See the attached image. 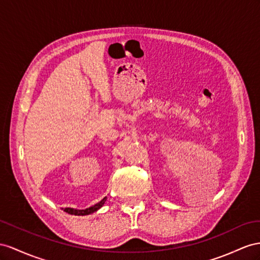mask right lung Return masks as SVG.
Segmentation results:
<instances>
[{
	"mask_svg": "<svg viewBox=\"0 0 260 260\" xmlns=\"http://www.w3.org/2000/svg\"><path fill=\"white\" fill-rule=\"evenodd\" d=\"M105 201H106V198H104L102 201H100L95 205L90 206V208L85 209V210H76V209H71V208H66L63 211L69 213V214H72V215H88V214H91V213H93V212L98 211L100 208H102Z\"/></svg>",
	"mask_w": 260,
	"mask_h": 260,
	"instance_id": "add662e5",
	"label": "right lung"
}]
</instances>
